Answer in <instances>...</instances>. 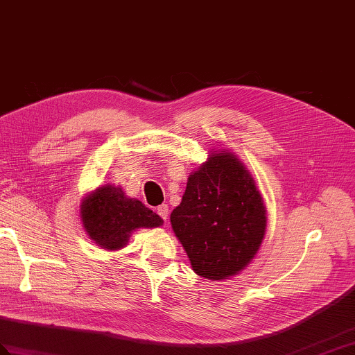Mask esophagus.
Here are the masks:
<instances>
[{"mask_svg": "<svg viewBox=\"0 0 355 355\" xmlns=\"http://www.w3.org/2000/svg\"><path fill=\"white\" fill-rule=\"evenodd\" d=\"M157 214L162 217L163 220L166 222V219H168V214H169V208H168V205H166V204H162V205H159V207H157Z\"/></svg>", "mask_w": 355, "mask_h": 355, "instance_id": "obj_1", "label": "esophagus"}]
</instances>
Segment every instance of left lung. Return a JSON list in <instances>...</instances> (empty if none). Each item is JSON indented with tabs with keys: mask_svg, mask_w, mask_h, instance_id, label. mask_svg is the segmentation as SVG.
Here are the masks:
<instances>
[{
	"mask_svg": "<svg viewBox=\"0 0 355 355\" xmlns=\"http://www.w3.org/2000/svg\"><path fill=\"white\" fill-rule=\"evenodd\" d=\"M171 225L196 275L222 280L239 275L257 255L267 210L248 168L226 150L211 153L190 174Z\"/></svg>",
	"mask_w": 355,
	"mask_h": 355,
	"instance_id": "1",
	"label": "left lung"
}]
</instances>
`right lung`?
Wrapping results in <instances>:
<instances>
[{"label": "right lung", "mask_w": 355, "mask_h": 355, "mask_svg": "<svg viewBox=\"0 0 355 355\" xmlns=\"http://www.w3.org/2000/svg\"><path fill=\"white\" fill-rule=\"evenodd\" d=\"M80 219L89 239L106 250L123 249L136 230L159 228L163 223L159 214L112 184L97 187L84 198Z\"/></svg>", "instance_id": "right-lung-1"}]
</instances>
